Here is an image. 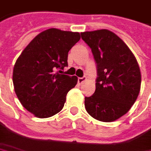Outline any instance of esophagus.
I'll use <instances>...</instances> for the list:
<instances>
[{"label": "esophagus", "instance_id": "esophagus-1", "mask_svg": "<svg viewBox=\"0 0 151 151\" xmlns=\"http://www.w3.org/2000/svg\"><path fill=\"white\" fill-rule=\"evenodd\" d=\"M86 81V77H79L78 78V84L79 85H81L84 81Z\"/></svg>", "mask_w": 151, "mask_h": 151}]
</instances>
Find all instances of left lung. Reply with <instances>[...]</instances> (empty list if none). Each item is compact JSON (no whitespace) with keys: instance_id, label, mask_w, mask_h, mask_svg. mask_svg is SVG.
Returning a JSON list of instances; mask_svg holds the SVG:
<instances>
[{"instance_id":"left-lung-1","label":"left lung","mask_w":151,"mask_h":151,"mask_svg":"<svg viewBox=\"0 0 151 151\" xmlns=\"http://www.w3.org/2000/svg\"><path fill=\"white\" fill-rule=\"evenodd\" d=\"M96 65V91L85 98L90 116L103 122L119 119L130 111L140 90L141 76L134 55L119 36L98 30L81 33Z\"/></svg>"}]
</instances>
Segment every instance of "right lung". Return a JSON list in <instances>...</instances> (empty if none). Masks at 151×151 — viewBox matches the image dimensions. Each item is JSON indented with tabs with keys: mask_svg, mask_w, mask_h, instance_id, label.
Masks as SVG:
<instances>
[{
	"mask_svg": "<svg viewBox=\"0 0 151 151\" xmlns=\"http://www.w3.org/2000/svg\"><path fill=\"white\" fill-rule=\"evenodd\" d=\"M81 39L80 33L51 28L29 43L13 69L15 92L21 105L39 118L62 110L66 95L76 86V76L60 74L68 66V52Z\"/></svg>",
	"mask_w": 151,
	"mask_h": 151,
	"instance_id": "1",
	"label": "right lung"
}]
</instances>
